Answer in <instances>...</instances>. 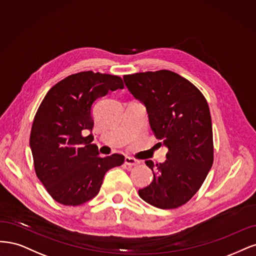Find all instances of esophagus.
I'll list each match as a JSON object with an SVG mask.
<instances>
[{
	"instance_id": "esophagus-1",
	"label": "esophagus",
	"mask_w": 256,
	"mask_h": 256,
	"mask_svg": "<svg viewBox=\"0 0 256 256\" xmlns=\"http://www.w3.org/2000/svg\"><path fill=\"white\" fill-rule=\"evenodd\" d=\"M124 162H126V164H128V166H137V164H139V160H135L134 158H130V156H126V158H124Z\"/></svg>"
}]
</instances>
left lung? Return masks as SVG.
Returning a JSON list of instances; mask_svg holds the SVG:
<instances>
[{"label":"left lung","mask_w":256,"mask_h":256,"mask_svg":"<svg viewBox=\"0 0 256 256\" xmlns=\"http://www.w3.org/2000/svg\"><path fill=\"white\" fill-rule=\"evenodd\" d=\"M123 80L144 105L153 134L169 150L164 162L146 160L154 178L138 194L155 208H178L199 190L212 166L208 104L194 84L169 70L128 74Z\"/></svg>","instance_id":"1"}]
</instances>
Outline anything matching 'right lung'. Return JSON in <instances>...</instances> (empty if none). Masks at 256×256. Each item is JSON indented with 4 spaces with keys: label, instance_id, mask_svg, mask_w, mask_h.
I'll list each match as a JSON object with an SVG mask.
<instances>
[{
    "label": "right lung",
    "instance_id": "1",
    "mask_svg": "<svg viewBox=\"0 0 256 256\" xmlns=\"http://www.w3.org/2000/svg\"><path fill=\"white\" fill-rule=\"evenodd\" d=\"M121 78L80 72L53 86L32 122L30 146L40 182L55 201L80 205L94 198L110 169L121 166L124 156L101 158L92 144V105L110 92L123 89ZM89 131L87 136L82 134Z\"/></svg>",
    "mask_w": 256,
    "mask_h": 256
}]
</instances>
